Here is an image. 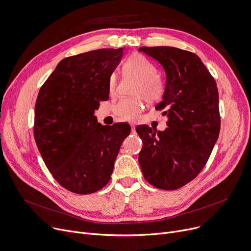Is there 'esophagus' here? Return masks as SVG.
Listing matches in <instances>:
<instances>
[{
  "label": "esophagus",
  "instance_id": "obj_1",
  "mask_svg": "<svg viewBox=\"0 0 251 251\" xmlns=\"http://www.w3.org/2000/svg\"><path fill=\"white\" fill-rule=\"evenodd\" d=\"M131 131H132V133H135V126L134 125H131Z\"/></svg>",
  "mask_w": 251,
  "mask_h": 251
}]
</instances>
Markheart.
<instances>
[{
    "label": "heart",
    "instance_id": "1",
    "mask_svg": "<svg viewBox=\"0 0 251 251\" xmlns=\"http://www.w3.org/2000/svg\"><path fill=\"white\" fill-rule=\"evenodd\" d=\"M126 75H132L139 78V82L135 88V96L142 97L147 101L154 103L160 101L165 95V84L162 79L156 75L155 66L147 58L134 54L130 56L123 65ZM118 85V76L113 73L109 78V92L114 96ZM143 108L141 98L123 99L114 108L115 115L124 121H137Z\"/></svg>",
    "mask_w": 251,
    "mask_h": 251
}]
</instances>
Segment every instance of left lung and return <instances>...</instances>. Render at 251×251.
<instances>
[{
	"label": "left lung",
	"instance_id": "left-lung-1",
	"mask_svg": "<svg viewBox=\"0 0 251 251\" xmlns=\"http://www.w3.org/2000/svg\"><path fill=\"white\" fill-rule=\"evenodd\" d=\"M166 71L163 100L155 110L168 116L167 128L136 127L143 147L138 162L152 186L175 190L192 181L205 166L218 140L221 117L216 80L191 51L173 47L138 49Z\"/></svg>",
	"mask_w": 251,
	"mask_h": 251
}]
</instances>
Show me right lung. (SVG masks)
Masks as SVG:
<instances>
[{
  "label": "right lung",
  "instance_id": "add662e5",
  "mask_svg": "<svg viewBox=\"0 0 251 251\" xmlns=\"http://www.w3.org/2000/svg\"><path fill=\"white\" fill-rule=\"evenodd\" d=\"M123 49H100L63 59L39 89L33 134L50 173L62 187L90 194L107 185L127 123L101 126L94 115L109 100V78Z\"/></svg>",
  "mask_w": 251,
  "mask_h": 251
}]
</instances>
